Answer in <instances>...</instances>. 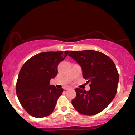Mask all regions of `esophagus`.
Wrapping results in <instances>:
<instances>
[{
    "label": "esophagus",
    "instance_id": "34e87169",
    "mask_svg": "<svg viewBox=\"0 0 135 135\" xmlns=\"http://www.w3.org/2000/svg\"><path fill=\"white\" fill-rule=\"evenodd\" d=\"M64 90H69L70 87H68V86H66V87L64 88Z\"/></svg>",
    "mask_w": 135,
    "mask_h": 135
}]
</instances>
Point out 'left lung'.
Listing matches in <instances>:
<instances>
[{
	"label": "left lung",
	"mask_w": 135,
	"mask_h": 135,
	"mask_svg": "<svg viewBox=\"0 0 135 135\" xmlns=\"http://www.w3.org/2000/svg\"><path fill=\"white\" fill-rule=\"evenodd\" d=\"M68 55L80 64L83 77L90 83L89 91L75 88L76 97L72 104L83 115L99 113L117 93L119 75L115 64L108 56L95 50L71 51Z\"/></svg>",
	"instance_id": "left-lung-1"
}]
</instances>
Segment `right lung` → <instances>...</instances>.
<instances>
[{
  "instance_id": "right-lung-1",
  "label": "right lung",
  "mask_w": 135,
  "mask_h": 135,
  "mask_svg": "<svg viewBox=\"0 0 135 135\" xmlns=\"http://www.w3.org/2000/svg\"><path fill=\"white\" fill-rule=\"evenodd\" d=\"M69 52L40 53L22 66L16 85V95L23 108L32 117H47L54 110L63 89L50 85V80L56 76L59 63Z\"/></svg>"
}]
</instances>
